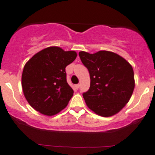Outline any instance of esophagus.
Listing matches in <instances>:
<instances>
[{"mask_svg": "<svg viewBox=\"0 0 155 155\" xmlns=\"http://www.w3.org/2000/svg\"><path fill=\"white\" fill-rule=\"evenodd\" d=\"M75 87H76V89H78V88H79V87H80V84H76V85H75Z\"/></svg>", "mask_w": 155, "mask_h": 155, "instance_id": "34e87169", "label": "esophagus"}]
</instances>
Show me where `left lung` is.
<instances>
[{
    "mask_svg": "<svg viewBox=\"0 0 155 155\" xmlns=\"http://www.w3.org/2000/svg\"><path fill=\"white\" fill-rule=\"evenodd\" d=\"M79 55L90 73V88L82 94L87 106L104 117L120 112L134 89L132 66L120 55L106 50L93 54L81 51Z\"/></svg>",
    "mask_w": 155,
    "mask_h": 155,
    "instance_id": "1",
    "label": "left lung"
}]
</instances>
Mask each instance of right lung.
<instances>
[{
	"label": "right lung",
	"instance_id": "1",
	"mask_svg": "<svg viewBox=\"0 0 155 155\" xmlns=\"http://www.w3.org/2000/svg\"><path fill=\"white\" fill-rule=\"evenodd\" d=\"M77 56L73 50L58 47L41 50L26 63L21 85L26 99L35 110L53 116L66 107L73 95L68 84L65 68Z\"/></svg>",
	"mask_w": 155,
	"mask_h": 155
}]
</instances>
